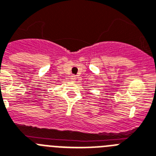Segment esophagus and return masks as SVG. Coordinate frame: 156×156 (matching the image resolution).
Returning <instances> with one entry per match:
<instances>
[{
  "label": "esophagus",
  "mask_w": 156,
  "mask_h": 156,
  "mask_svg": "<svg viewBox=\"0 0 156 156\" xmlns=\"http://www.w3.org/2000/svg\"><path fill=\"white\" fill-rule=\"evenodd\" d=\"M76 78H76L75 76H74V75H72L71 77H70V80H71L72 82H75V81H76Z\"/></svg>",
  "instance_id": "obj_1"
}]
</instances>
